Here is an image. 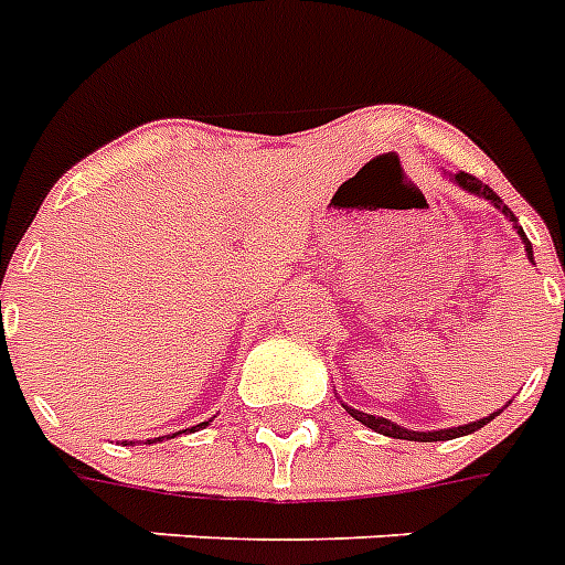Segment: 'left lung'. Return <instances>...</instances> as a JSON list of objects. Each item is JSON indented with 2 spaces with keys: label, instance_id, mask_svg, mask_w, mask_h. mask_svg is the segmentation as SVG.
I'll return each mask as SVG.
<instances>
[{
  "label": "left lung",
  "instance_id": "obj_1",
  "mask_svg": "<svg viewBox=\"0 0 565 565\" xmlns=\"http://www.w3.org/2000/svg\"><path fill=\"white\" fill-rule=\"evenodd\" d=\"M455 181H457V184H460V188H463V190H469V193L483 195V199H487V202L495 204V207H499L501 213H508L510 222H513V228H516L519 234H522V239H525V252H527V257H531V260H534V252H531V243H527L525 231H522V225H519V220H516V216H513V211H510L508 204L501 202V195L495 193V190H492V188H487V184H483V181L475 179V175H469V172H457ZM563 310H565V308H563ZM345 411L352 413V416H354V419H358V422H363V425H366V428L377 430V434H384V437H393V439H416V443H437V439H455V437H463V434H472V430L483 428V425H487V422L495 419V416H499V413H492V416H487V419H481V422H469V425H460V428L428 430V434H425V430H407V428H402V425H393V422L381 419V416H370V413L352 411V407H345Z\"/></svg>",
  "mask_w": 565,
  "mask_h": 565
}]
</instances>
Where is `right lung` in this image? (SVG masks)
<instances>
[{
	"instance_id": "right-lung-1",
	"label": "right lung",
	"mask_w": 565,
	"mask_h": 565,
	"mask_svg": "<svg viewBox=\"0 0 565 565\" xmlns=\"http://www.w3.org/2000/svg\"><path fill=\"white\" fill-rule=\"evenodd\" d=\"M202 425H207V422H202ZM190 430H193V428H190Z\"/></svg>"
}]
</instances>
